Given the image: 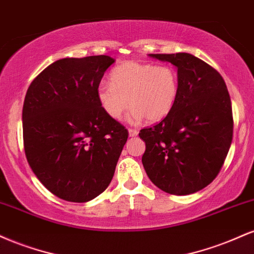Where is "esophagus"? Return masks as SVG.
Wrapping results in <instances>:
<instances>
[{
    "label": "esophagus",
    "instance_id": "1",
    "mask_svg": "<svg viewBox=\"0 0 254 254\" xmlns=\"http://www.w3.org/2000/svg\"><path fill=\"white\" fill-rule=\"evenodd\" d=\"M128 133H129V136H132V138H133V136L138 135L139 132L136 129H132V128H129V129H128Z\"/></svg>",
    "mask_w": 254,
    "mask_h": 254
}]
</instances>
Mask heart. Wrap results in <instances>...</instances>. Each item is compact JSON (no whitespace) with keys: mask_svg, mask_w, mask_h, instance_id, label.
Masks as SVG:
<instances>
[{"mask_svg":"<svg viewBox=\"0 0 254 254\" xmlns=\"http://www.w3.org/2000/svg\"><path fill=\"white\" fill-rule=\"evenodd\" d=\"M180 94L178 73L170 65L127 62L110 73V83L97 86V100L107 115L119 120L128 106V121L138 124L165 119L174 109Z\"/></svg>","mask_w":254,"mask_h":254,"instance_id":"1","label":"heart"}]
</instances>
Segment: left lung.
<instances>
[{
	"mask_svg": "<svg viewBox=\"0 0 254 254\" xmlns=\"http://www.w3.org/2000/svg\"><path fill=\"white\" fill-rule=\"evenodd\" d=\"M177 67L180 94L174 109L139 136L142 165L154 186L171 195H190L220 172L233 138L227 86L215 68L190 53L148 55Z\"/></svg>",
	"mask_w": 254,
	"mask_h": 254,
	"instance_id": "left-lung-1",
	"label": "left lung"
}]
</instances>
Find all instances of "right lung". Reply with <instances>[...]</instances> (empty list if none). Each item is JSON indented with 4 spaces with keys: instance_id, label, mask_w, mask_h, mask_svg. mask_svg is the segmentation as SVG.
Returning <instances> with one entry per match:
<instances>
[{
    "instance_id": "1",
    "label": "right lung",
    "mask_w": 254,
    "mask_h": 254,
    "mask_svg": "<svg viewBox=\"0 0 254 254\" xmlns=\"http://www.w3.org/2000/svg\"><path fill=\"white\" fill-rule=\"evenodd\" d=\"M115 59H59L38 74L22 109L25 153L38 180L68 202H88L109 186L128 138L104 113L97 86Z\"/></svg>"
}]
</instances>
